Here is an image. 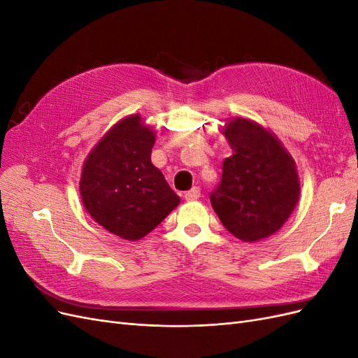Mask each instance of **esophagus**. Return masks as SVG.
I'll return each instance as SVG.
<instances>
[{
	"mask_svg": "<svg viewBox=\"0 0 358 358\" xmlns=\"http://www.w3.org/2000/svg\"><path fill=\"white\" fill-rule=\"evenodd\" d=\"M197 199H200V188L199 187H194V188H191L189 191L185 192V200L187 201H194Z\"/></svg>",
	"mask_w": 358,
	"mask_h": 358,
	"instance_id": "1",
	"label": "esophagus"
}]
</instances>
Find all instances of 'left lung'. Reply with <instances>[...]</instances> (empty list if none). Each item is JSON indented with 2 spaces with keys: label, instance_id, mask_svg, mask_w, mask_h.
Here are the masks:
<instances>
[{
  "label": "left lung",
  "instance_id": "8db88e82",
  "mask_svg": "<svg viewBox=\"0 0 358 358\" xmlns=\"http://www.w3.org/2000/svg\"><path fill=\"white\" fill-rule=\"evenodd\" d=\"M233 154L222 162V178L210 194L222 225L242 242L275 234L300 197L296 161L280 140L246 117L229 119L221 131Z\"/></svg>",
  "mask_w": 358,
  "mask_h": 358
}]
</instances>
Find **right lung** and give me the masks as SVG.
Instances as JSON below:
<instances>
[{
	"label": "right lung",
	"instance_id": "right-lung-1",
	"mask_svg": "<svg viewBox=\"0 0 358 358\" xmlns=\"http://www.w3.org/2000/svg\"><path fill=\"white\" fill-rule=\"evenodd\" d=\"M155 137L138 113L125 116L83 162L79 191L86 212L125 241L142 239L180 203L150 161Z\"/></svg>",
	"mask_w": 358,
	"mask_h": 358
}]
</instances>
